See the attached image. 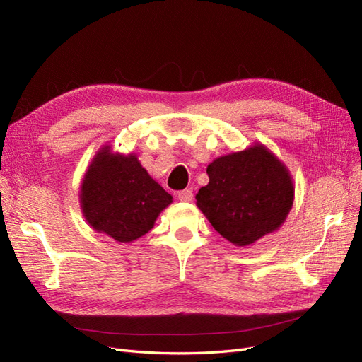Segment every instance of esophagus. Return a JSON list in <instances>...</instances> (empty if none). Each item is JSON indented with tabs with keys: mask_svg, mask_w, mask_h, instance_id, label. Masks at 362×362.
<instances>
[{
	"mask_svg": "<svg viewBox=\"0 0 362 362\" xmlns=\"http://www.w3.org/2000/svg\"><path fill=\"white\" fill-rule=\"evenodd\" d=\"M177 197H179V200L180 202H192V198H194V194H192V191L191 189H183V191H179L177 192Z\"/></svg>",
	"mask_w": 362,
	"mask_h": 362,
	"instance_id": "1",
	"label": "esophagus"
}]
</instances>
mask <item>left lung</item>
Instances as JSON below:
<instances>
[{
  "mask_svg": "<svg viewBox=\"0 0 362 362\" xmlns=\"http://www.w3.org/2000/svg\"><path fill=\"white\" fill-rule=\"evenodd\" d=\"M207 176L209 183L195 195L197 206L236 247L278 230L293 206L290 173L263 144L215 159Z\"/></svg>",
  "mask_w": 362,
  "mask_h": 362,
  "instance_id": "obj_1",
  "label": "left lung"
}]
</instances>
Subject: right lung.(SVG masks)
<instances>
[{
  "mask_svg": "<svg viewBox=\"0 0 362 362\" xmlns=\"http://www.w3.org/2000/svg\"><path fill=\"white\" fill-rule=\"evenodd\" d=\"M79 200L93 228L126 243L153 228L173 197L148 176L134 153H112L105 146L86 173Z\"/></svg>",
  "mask_w": 362,
  "mask_h": 362,
  "instance_id": "obj_1",
  "label": "right lung"
}]
</instances>
